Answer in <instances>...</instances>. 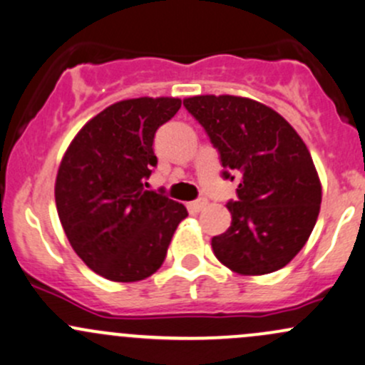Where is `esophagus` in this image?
<instances>
[{
    "mask_svg": "<svg viewBox=\"0 0 365 365\" xmlns=\"http://www.w3.org/2000/svg\"><path fill=\"white\" fill-rule=\"evenodd\" d=\"M206 205H208V201H206V199H197V201L190 202V205H189V208L192 210V212H201V210L205 208Z\"/></svg>",
    "mask_w": 365,
    "mask_h": 365,
    "instance_id": "1",
    "label": "esophagus"
}]
</instances>
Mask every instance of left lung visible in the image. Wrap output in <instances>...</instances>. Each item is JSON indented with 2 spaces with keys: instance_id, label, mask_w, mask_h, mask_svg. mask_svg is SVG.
<instances>
[{
  "instance_id": "8db88e82",
  "label": "left lung",
  "mask_w": 365,
  "mask_h": 365,
  "mask_svg": "<svg viewBox=\"0 0 365 365\" xmlns=\"http://www.w3.org/2000/svg\"><path fill=\"white\" fill-rule=\"evenodd\" d=\"M183 106L220 153L222 176H240L227 202L231 227L212 240L215 257L234 273L282 269L308 241L322 183L308 147L273 108L240 96H194Z\"/></svg>"
}]
</instances>
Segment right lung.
Listing matches in <instances>:
<instances>
[{
	"label": "right lung",
	"instance_id": "obj_1",
	"mask_svg": "<svg viewBox=\"0 0 365 365\" xmlns=\"http://www.w3.org/2000/svg\"><path fill=\"white\" fill-rule=\"evenodd\" d=\"M178 98L124 99L91 118L61 160L56 206L68 241L94 273L140 282L163 266L185 206L145 190L157 166L155 131Z\"/></svg>",
	"mask_w": 365,
	"mask_h": 365
}]
</instances>
